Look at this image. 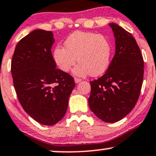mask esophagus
I'll list each match as a JSON object with an SVG mask.
<instances>
[{
  "label": "esophagus",
  "mask_w": 156,
  "mask_h": 156,
  "mask_svg": "<svg viewBox=\"0 0 156 156\" xmlns=\"http://www.w3.org/2000/svg\"><path fill=\"white\" fill-rule=\"evenodd\" d=\"M74 80H75V83H79V82L81 81V79H80V78H75Z\"/></svg>",
  "instance_id": "1"
}]
</instances>
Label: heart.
Listing matches in <instances>:
<instances>
[{"label": "heart", "instance_id": "heart-1", "mask_svg": "<svg viewBox=\"0 0 156 156\" xmlns=\"http://www.w3.org/2000/svg\"><path fill=\"white\" fill-rule=\"evenodd\" d=\"M65 47L57 46L53 52L57 67L67 73L76 63L73 70L76 76H99L108 70L111 61V43L104 35L95 33L76 31L65 40Z\"/></svg>", "mask_w": 156, "mask_h": 156}]
</instances>
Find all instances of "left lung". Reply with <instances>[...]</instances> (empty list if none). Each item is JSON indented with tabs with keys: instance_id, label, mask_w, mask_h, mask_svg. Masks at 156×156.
<instances>
[{
	"instance_id": "obj_1",
	"label": "left lung",
	"mask_w": 156,
	"mask_h": 156,
	"mask_svg": "<svg viewBox=\"0 0 156 156\" xmlns=\"http://www.w3.org/2000/svg\"><path fill=\"white\" fill-rule=\"evenodd\" d=\"M115 38V54L106 73L90 81L89 108L99 119L115 123L134 108L143 81L144 60L130 33L110 23Z\"/></svg>"
}]
</instances>
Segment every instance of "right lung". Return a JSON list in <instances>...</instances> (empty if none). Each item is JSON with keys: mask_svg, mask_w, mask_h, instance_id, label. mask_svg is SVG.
I'll use <instances>...</instances> for the list:
<instances>
[{"mask_svg": "<svg viewBox=\"0 0 156 156\" xmlns=\"http://www.w3.org/2000/svg\"><path fill=\"white\" fill-rule=\"evenodd\" d=\"M54 43L52 32L33 30L16 44L11 66L22 107L46 126L54 125L65 116L75 87L73 77L56 68L51 50Z\"/></svg>", "mask_w": 156, "mask_h": 156, "instance_id": "1", "label": "right lung"}]
</instances>
